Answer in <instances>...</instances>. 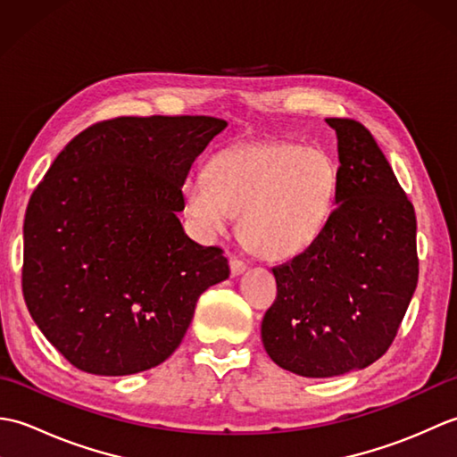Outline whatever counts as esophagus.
Listing matches in <instances>:
<instances>
[{"label": "esophagus", "mask_w": 457, "mask_h": 457, "mask_svg": "<svg viewBox=\"0 0 457 457\" xmlns=\"http://www.w3.org/2000/svg\"><path fill=\"white\" fill-rule=\"evenodd\" d=\"M229 269H231V275L234 277H239V275H244L245 270H247V265L244 263V261L241 259H237V257H231L229 259Z\"/></svg>", "instance_id": "1"}]
</instances>
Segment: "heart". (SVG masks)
Here are the masks:
<instances>
[{
  "mask_svg": "<svg viewBox=\"0 0 457 457\" xmlns=\"http://www.w3.org/2000/svg\"><path fill=\"white\" fill-rule=\"evenodd\" d=\"M336 188V164L324 151L245 143L218 153L206 174H190L182 202L202 234H221L241 212L239 231L255 253L288 259L322 234Z\"/></svg>",
  "mask_w": 457,
  "mask_h": 457,
  "instance_id": "obj_1",
  "label": "heart"
}]
</instances>
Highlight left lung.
<instances>
[{
  "mask_svg": "<svg viewBox=\"0 0 457 457\" xmlns=\"http://www.w3.org/2000/svg\"><path fill=\"white\" fill-rule=\"evenodd\" d=\"M326 123L337 137L336 210L304 253L273 269L277 300L261 324L269 357L312 378L377 361L419 283L414 208L391 164L361 123Z\"/></svg>",
  "mask_w": 457,
  "mask_h": 457,
  "instance_id": "1",
  "label": "left lung"
}]
</instances>
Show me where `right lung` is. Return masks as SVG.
Returning a JSON list of instances; mask_svg holds the SVG:
<instances>
[{"label": "right lung", "mask_w": 457, "mask_h": 457, "mask_svg": "<svg viewBox=\"0 0 457 457\" xmlns=\"http://www.w3.org/2000/svg\"><path fill=\"white\" fill-rule=\"evenodd\" d=\"M228 128L206 115L118 118L66 145L29 200L23 296L38 329L92 375L170 357L204 290L229 277L220 247L179 220L194 159Z\"/></svg>", "instance_id": "1"}]
</instances>
